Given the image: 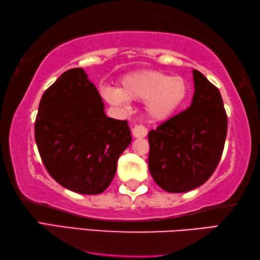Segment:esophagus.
Listing matches in <instances>:
<instances>
[{
    "instance_id": "1",
    "label": "esophagus",
    "mask_w": 260,
    "mask_h": 260,
    "mask_svg": "<svg viewBox=\"0 0 260 260\" xmlns=\"http://www.w3.org/2000/svg\"><path fill=\"white\" fill-rule=\"evenodd\" d=\"M133 136L135 138H144L147 136V130L143 125H136L133 129Z\"/></svg>"
}]
</instances>
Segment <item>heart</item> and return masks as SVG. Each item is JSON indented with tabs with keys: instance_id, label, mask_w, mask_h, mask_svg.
Listing matches in <instances>:
<instances>
[{
	"instance_id": "1",
	"label": "heart",
	"mask_w": 260,
	"mask_h": 260,
	"mask_svg": "<svg viewBox=\"0 0 260 260\" xmlns=\"http://www.w3.org/2000/svg\"><path fill=\"white\" fill-rule=\"evenodd\" d=\"M190 94L188 80L162 71H142L126 75L120 88L106 87L102 95L110 105L126 106L127 100L145 101L147 116L162 122L174 116Z\"/></svg>"
}]
</instances>
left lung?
<instances>
[{
    "label": "left lung",
    "mask_w": 260,
    "mask_h": 260,
    "mask_svg": "<svg viewBox=\"0 0 260 260\" xmlns=\"http://www.w3.org/2000/svg\"><path fill=\"white\" fill-rule=\"evenodd\" d=\"M191 105L148 133V169L161 189L180 193L204 184L218 166L227 136L220 91L193 70Z\"/></svg>",
    "instance_id": "8db88e82"
}]
</instances>
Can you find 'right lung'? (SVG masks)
Here are the masks:
<instances>
[{
  "instance_id": "1",
  "label": "right lung",
  "mask_w": 260,
  "mask_h": 260,
  "mask_svg": "<svg viewBox=\"0 0 260 260\" xmlns=\"http://www.w3.org/2000/svg\"><path fill=\"white\" fill-rule=\"evenodd\" d=\"M47 172L74 192H104L131 143L127 121L105 114L94 84L82 68L59 76L42 95L34 125Z\"/></svg>"
}]
</instances>
